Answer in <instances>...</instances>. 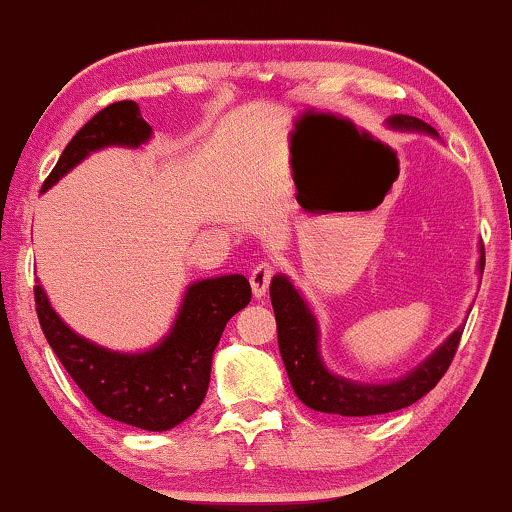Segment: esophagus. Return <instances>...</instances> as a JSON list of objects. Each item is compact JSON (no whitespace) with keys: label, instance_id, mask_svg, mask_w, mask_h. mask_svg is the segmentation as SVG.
Masks as SVG:
<instances>
[{"label":"esophagus","instance_id":"esophagus-1","mask_svg":"<svg viewBox=\"0 0 512 512\" xmlns=\"http://www.w3.org/2000/svg\"><path fill=\"white\" fill-rule=\"evenodd\" d=\"M271 276H274V267L269 262H260L255 269L250 271V286H252V295L260 300V297L267 295Z\"/></svg>","mask_w":512,"mask_h":512}]
</instances>
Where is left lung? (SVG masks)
<instances>
[{
  "instance_id": "8db88e82",
  "label": "left lung",
  "mask_w": 512,
  "mask_h": 512,
  "mask_svg": "<svg viewBox=\"0 0 512 512\" xmlns=\"http://www.w3.org/2000/svg\"><path fill=\"white\" fill-rule=\"evenodd\" d=\"M387 125L392 129H401V132H423L439 139V134L428 122L413 118V115H390ZM477 269L482 274V243ZM269 295L276 314L278 349H281L283 366H286L297 399L309 409L335 413V416H380V413L399 411L416 404L446 373L463 333V326L456 328L428 359L420 361L413 371L401 375L397 380H390V383H357V380L335 375L331 368L323 364L319 352V321H316L300 290L293 286V281L288 276L276 274L271 278Z\"/></svg>"
}]
</instances>
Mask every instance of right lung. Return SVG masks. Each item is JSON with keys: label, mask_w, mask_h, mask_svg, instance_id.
I'll return each instance as SVG.
<instances>
[{"label": "right lung", "mask_w": 512, "mask_h": 512, "mask_svg": "<svg viewBox=\"0 0 512 512\" xmlns=\"http://www.w3.org/2000/svg\"><path fill=\"white\" fill-rule=\"evenodd\" d=\"M153 129L134 101L111 103L70 139L44 181L42 193L66 177L87 155L108 146L139 148ZM243 274L200 278L186 288L177 319L158 345L144 352H115L77 335L54 312L44 288L35 286L37 319L44 338L70 378L103 416L132 428L163 432L177 428L203 404L210 385L212 354L226 321L250 302Z\"/></svg>", "instance_id": "obj_1"}]
</instances>
